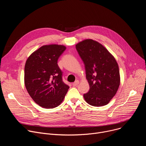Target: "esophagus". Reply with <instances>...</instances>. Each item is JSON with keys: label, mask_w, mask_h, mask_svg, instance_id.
<instances>
[{"label": "esophagus", "mask_w": 146, "mask_h": 146, "mask_svg": "<svg viewBox=\"0 0 146 146\" xmlns=\"http://www.w3.org/2000/svg\"><path fill=\"white\" fill-rule=\"evenodd\" d=\"M78 84H79L78 80H76V81H75L73 83L72 85H73V86H77Z\"/></svg>", "instance_id": "1"}]
</instances>
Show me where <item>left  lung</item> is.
Instances as JSON below:
<instances>
[{"label": "left lung", "mask_w": 146, "mask_h": 146, "mask_svg": "<svg viewBox=\"0 0 146 146\" xmlns=\"http://www.w3.org/2000/svg\"><path fill=\"white\" fill-rule=\"evenodd\" d=\"M76 48L84 62L90 91L84 94L89 105H108L117 93L120 84V75L114 56L102 44L92 39L78 43Z\"/></svg>", "instance_id": "left-lung-1"}]
</instances>
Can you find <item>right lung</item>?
Listing matches in <instances>:
<instances>
[{
  "label": "right lung",
  "instance_id": "obj_1",
  "mask_svg": "<svg viewBox=\"0 0 146 146\" xmlns=\"http://www.w3.org/2000/svg\"><path fill=\"white\" fill-rule=\"evenodd\" d=\"M66 48L64 45H44L32 53L26 61V89L34 102L43 108L58 106L69 88L62 81V73L57 64Z\"/></svg>",
  "mask_w": 146,
  "mask_h": 146
}]
</instances>
